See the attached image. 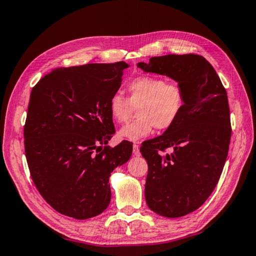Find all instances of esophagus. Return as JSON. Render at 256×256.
Segmentation results:
<instances>
[{
  "mask_svg": "<svg viewBox=\"0 0 256 256\" xmlns=\"http://www.w3.org/2000/svg\"><path fill=\"white\" fill-rule=\"evenodd\" d=\"M133 154L136 156V157H138L140 156V146H138V144H133Z\"/></svg>",
  "mask_w": 256,
  "mask_h": 256,
  "instance_id": "34e87169",
  "label": "esophagus"
}]
</instances>
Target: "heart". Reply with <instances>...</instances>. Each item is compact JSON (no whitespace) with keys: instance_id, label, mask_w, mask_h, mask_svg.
Masks as SVG:
<instances>
[{"instance_id":"heart-1","label":"heart","mask_w":256,"mask_h":256,"mask_svg":"<svg viewBox=\"0 0 256 256\" xmlns=\"http://www.w3.org/2000/svg\"><path fill=\"white\" fill-rule=\"evenodd\" d=\"M128 98L120 94H112L108 110L114 122L126 123L134 108L138 118L120 130V136L128 140H140L152 133L170 128L185 106V92L177 82H166L160 76H141L126 86Z\"/></svg>"}]
</instances>
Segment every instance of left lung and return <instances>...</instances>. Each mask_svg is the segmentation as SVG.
Wrapping results in <instances>:
<instances>
[{"instance_id": "1", "label": "left lung", "mask_w": 256, "mask_h": 256, "mask_svg": "<svg viewBox=\"0 0 256 256\" xmlns=\"http://www.w3.org/2000/svg\"><path fill=\"white\" fill-rule=\"evenodd\" d=\"M138 66L172 78L185 92L177 122L140 148L148 162L146 204L160 216L178 218L206 202L222 172L232 136L227 92L201 55L154 56Z\"/></svg>"}]
</instances>
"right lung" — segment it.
<instances>
[{
  "label": "right lung",
  "mask_w": 256,
  "mask_h": 256,
  "mask_svg": "<svg viewBox=\"0 0 256 256\" xmlns=\"http://www.w3.org/2000/svg\"><path fill=\"white\" fill-rule=\"evenodd\" d=\"M125 62L55 68L30 94L24 136L30 176L44 200L74 219L100 214L110 202V172L128 162L132 142L110 148V99Z\"/></svg>",
  "instance_id": "add662e5"
}]
</instances>
